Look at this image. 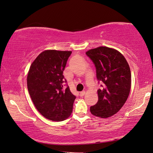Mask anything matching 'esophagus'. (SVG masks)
<instances>
[{
    "label": "esophagus",
    "instance_id": "esophagus-1",
    "mask_svg": "<svg viewBox=\"0 0 153 153\" xmlns=\"http://www.w3.org/2000/svg\"><path fill=\"white\" fill-rule=\"evenodd\" d=\"M85 91H82L80 92L79 95H80L81 97H83L84 95H85Z\"/></svg>",
    "mask_w": 153,
    "mask_h": 153
}]
</instances>
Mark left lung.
Here are the masks:
<instances>
[{
  "mask_svg": "<svg viewBox=\"0 0 153 153\" xmlns=\"http://www.w3.org/2000/svg\"><path fill=\"white\" fill-rule=\"evenodd\" d=\"M96 68L97 78L102 83L97 91L99 100L90 107L94 116L106 118L118 112L128 98L131 76L124 56L114 48L99 47L85 53Z\"/></svg>",
  "mask_w": 153,
  "mask_h": 153,
  "instance_id": "obj_1",
  "label": "left lung"
}]
</instances>
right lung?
I'll use <instances>...</instances> for the list:
<instances>
[{"label": "right lung", "mask_w": 153, "mask_h": 153, "mask_svg": "<svg viewBox=\"0 0 153 153\" xmlns=\"http://www.w3.org/2000/svg\"><path fill=\"white\" fill-rule=\"evenodd\" d=\"M71 51L46 50L31 64L27 77L29 93L45 118L62 121L72 112L76 96L71 93L63 71Z\"/></svg>", "instance_id": "add662e5"}]
</instances>
